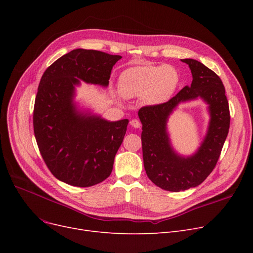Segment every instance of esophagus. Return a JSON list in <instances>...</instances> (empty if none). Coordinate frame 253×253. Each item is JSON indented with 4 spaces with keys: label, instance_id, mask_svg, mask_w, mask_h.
<instances>
[{
    "label": "esophagus",
    "instance_id": "34e87169",
    "mask_svg": "<svg viewBox=\"0 0 253 253\" xmlns=\"http://www.w3.org/2000/svg\"><path fill=\"white\" fill-rule=\"evenodd\" d=\"M130 125L133 127V128H139L140 127V122L138 121V120H136V119H132L131 121H130Z\"/></svg>",
    "mask_w": 253,
    "mask_h": 253
}]
</instances>
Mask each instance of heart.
<instances>
[{
  "instance_id": "b5f03b06",
  "label": "heart",
  "mask_w": 253,
  "mask_h": 253,
  "mask_svg": "<svg viewBox=\"0 0 253 253\" xmlns=\"http://www.w3.org/2000/svg\"><path fill=\"white\" fill-rule=\"evenodd\" d=\"M179 81L178 73L169 65H140L125 70L119 78V90L125 98L142 96L147 105L166 102Z\"/></svg>"
}]
</instances>
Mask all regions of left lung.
<instances>
[{
	"mask_svg": "<svg viewBox=\"0 0 253 253\" xmlns=\"http://www.w3.org/2000/svg\"><path fill=\"white\" fill-rule=\"evenodd\" d=\"M192 72L191 86L183 87L165 103L143 106L138 112L142 124L143 165L148 177L165 191L180 192L201 184L214 169L230 128L229 102L220 78L200 61L181 59ZM201 98L211 119L207 135L190 156L171 147L167 130L169 115L183 102Z\"/></svg>",
	"mask_w": 253,
	"mask_h": 253,
	"instance_id": "obj_1",
	"label": "left lung"
}]
</instances>
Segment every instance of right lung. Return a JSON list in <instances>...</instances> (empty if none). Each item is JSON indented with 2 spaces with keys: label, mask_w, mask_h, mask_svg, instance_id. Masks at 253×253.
Returning <instances> with one entry per match:
<instances>
[{
  "label": "right lung",
  "mask_w": 253,
  "mask_h": 253,
  "mask_svg": "<svg viewBox=\"0 0 253 253\" xmlns=\"http://www.w3.org/2000/svg\"><path fill=\"white\" fill-rule=\"evenodd\" d=\"M122 58L97 50L75 49L43 74L34 108V132L44 161L60 181L87 188L108 178L123 142L128 120L111 122L75 101L76 87L109 86Z\"/></svg>",
  "instance_id": "right-lung-1"
}]
</instances>
